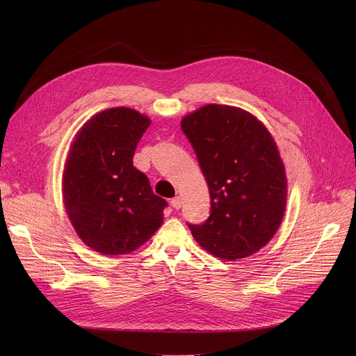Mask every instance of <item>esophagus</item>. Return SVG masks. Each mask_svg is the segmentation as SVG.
<instances>
[{"mask_svg": "<svg viewBox=\"0 0 356 356\" xmlns=\"http://www.w3.org/2000/svg\"><path fill=\"white\" fill-rule=\"evenodd\" d=\"M170 204H172V207H173V209L179 210V209L181 207V204H183V198H181L180 195H176L175 198H172V201H170Z\"/></svg>", "mask_w": 356, "mask_h": 356, "instance_id": "1", "label": "esophagus"}]
</instances>
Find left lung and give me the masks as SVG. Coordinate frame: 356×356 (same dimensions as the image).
I'll list each match as a JSON object with an SVG mask.
<instances>
[{
    "label": "left lung",
    "mask_w": 356,
    "mask_h": 356,
    "mask_svg": "<svg viewBox=\"0 0 356 356\" xmlns=\"http://www.w3.org/2000/svg\"><path fill=\"white\" fill-rule=\"evenodd\" d=\"M181 131L209 184L210 217L188 224L194 239L222 261L253 255L276 234L287 200L279 149L245 110L209 104L186 115Z\"/></svg>",
    "instance_id": "obj_1"
}]
</instances>
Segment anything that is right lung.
Masks as SVG:
<instances>
[{"label":"right lung","mask_w":356,"mask_h":356,"mask_svg":"<svg viewBox=\"0 0 356 356\" xmlns=\"http://www.w3.org/2000/svg\"><path fill=\"white\" fill-rule=\"evenodd\" d=\"M150 120L115 107L95 114L76 135L63 172V201L80 239L103 255L143 245L163 222L165 198L134 168Z\"/></svg>","instance_id":"obj_1"}]
</instances>
